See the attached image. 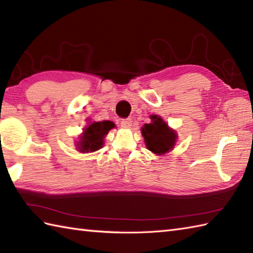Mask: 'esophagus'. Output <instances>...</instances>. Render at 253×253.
Instances as JSON below:
<instances>
[{"mask_svg": "<svg viewBox=\"0 0 253 253\" xmlns=\"http://www.w3.org/2000/svg\"><path fill=\"white\" fill-rule=\"evenodd\" d=\"M132 125V121L131 118H125V120L121 121V126L123 128H130Z\"/></svg>", "mask_w": 253, "mask_h": 253, "instance_id": "esophagus-1", "label": "esophagus"}]
</instances>
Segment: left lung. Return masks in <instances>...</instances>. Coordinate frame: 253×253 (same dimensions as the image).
Here are the masks:
<instances>
[{
  "label": "left lung",
  "instance_id": "obj_1",
  "mask_svg": "<svg viewBox=\"0 0 253 253\" xmlns=\"http://www.w3.org/2000/svg\"><path fill=\"white\" fill-rule=\"evenodd\" d=\"M150 120L151 123L144 124L140 129L147 149L157 155L171 151L178 139L175 129L170 128L161 116L151 115Z\"/></svg>",
  "mask_w": 253,
  "mask_h": 253
}]
</instances>
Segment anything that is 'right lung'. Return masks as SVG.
Masks as SVG:
<instances>
[{
  "label": "right lung",
  "instance_id": "1",
  "mask_svg": "<svg viewBox=\"0 0 253 253\" xmlns=\"http://www.w3.org/2000/svg\"><path fill=\"white\" fill-rule=\"evenodd\" d=\"M115 127L111 121L89 122L83 129L79 140L76 141V148L82 153H91L103 148L104 138L109 131Z\"/></svg>",
  "mask_w": 253,
  "mask_h": 253
}]
</instances>
